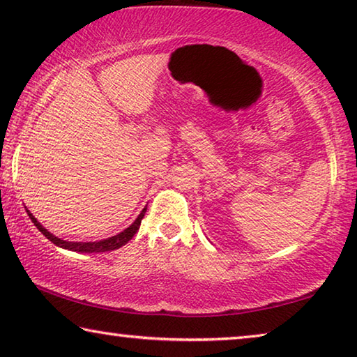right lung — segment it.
<instances>
[{
  "instance_id": "add662e5",
  "label": "right lung",
  "mask_w": 357,
  "mask_h": 357,
  "mask_svg": "<svg viewBox=\"0 0 357 357\" xmlns=\"http://www.w3.org/2000/svg\"><path fill=\"white\" fill-rule=\"evenodd\" d=\"M26 213L29 215V219H31V222L36 225V228L39 229V231L44 234V236L52 241L53 244L58 245V247H63V249H68V250H72V252H82V253H98V252H110V250H114V249H119V247H123L129 243V241L134 238V234L138 231V228H140V223H142V219L144 217V213H146V208H144L140 215L137 217V220L132 223V225L129 228H126L123 233L116 234V236H112L108 239H104V241H98V243H69V241H63L59 239L56 236H53V234L50 231H47V229L40 225V223L36 220V217L29 213V211L26 209Z\"/></svg>"
}]
</instances>
